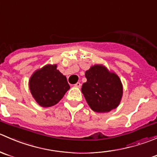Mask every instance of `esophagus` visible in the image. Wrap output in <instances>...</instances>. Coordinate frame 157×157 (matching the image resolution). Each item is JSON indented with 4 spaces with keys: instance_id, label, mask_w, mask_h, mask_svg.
<instances>
[{
    "instance_id": "34e87169",
    "label": "esophagus",
    "mask_w": 157,
    "mask_h": 157,
    "mask_svg": "<svg viewBox=\"0 0 157 157\" xmlns=\"http://www.w3.org/2000/svg\"><path fill=\"white\" fill-rule=\"evenodd\" d=\"M74 86L76 87V88H80V87L82 86V84H81L80 82H77L76 84H75V85H74Z\"/></svg>"
}]
</instances>
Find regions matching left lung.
Here are the masks:
<instances>
[{
	"instance_id": "obj_1",
	"label": "left lung",
	"mask_w": 157,
	"mask_h": 157,
	"mask_svg": "<svg viewBox=\"0 0 157 157\" xmlns=\"http://www.w3.org/2000/svg\"><path fill=\"white\" fill-rule=\"evenodd\" d=\"M87 82L82 92L87 103L98 113L109 112L120 104L123 85L120 78L102 65H94L85 72Z\"/></svg>"
}]
</instances>
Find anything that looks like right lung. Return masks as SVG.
I'll use <instances>...</instances> for the list:
<instances>
[{"label":"right lung","mask_w":157,"mask_h":157,"mask_svg":"<svg viewBox=\"0 0 157 157\" xmlns=\"http://www.w3.org/2000/svg\"><path fill=\"white\" fill-rule=\"evenodd\" d=\"M30 92L43 108L56 105L70 88L67 79L57 69V65H46L36 71L29 81Z\"/></svg>","instance_id":"add662e5"}]
</instances>
